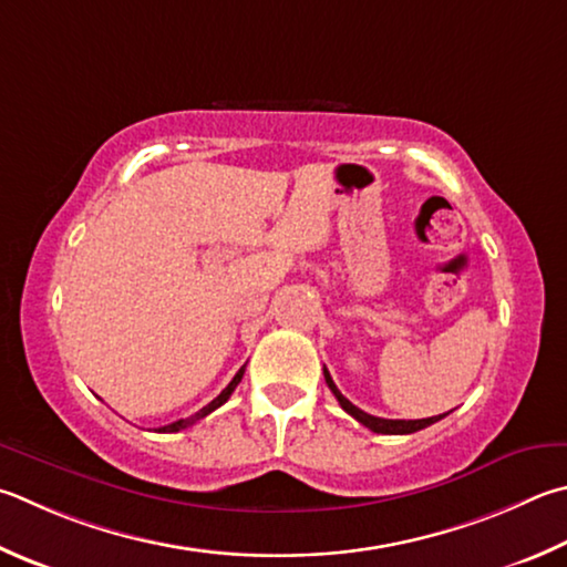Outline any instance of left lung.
I'll list each match as a JSON object with an SVG mask.
<instances>
[{"instance_id":"obj_1","label":"left lung","mask_w":567,"mask_h":567,"mask_svg":"<svg viewBox=\"0 0 567 567\" xmlns=\"http://www.w3.org/2000/svg\"><path fill=\"white\" fill-rule=\"evenodd\" d=\"M324 382H327V386L332 389V394L337 396V401H339V406H342L349 416H354L359 424L362 426H367V429H372L374 434H414V431H421V429H426V426H431V424H436L439 419H444L446 414H439V416H429V419H379V416H372V414H367V411H362L359 406H354L352 401H349L342 391L337 389V384L332 382V377H329V372H327V367H324Z\"/></svg>"}]
</instances>
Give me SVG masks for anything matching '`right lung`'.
<instances>
[{
	"label": "right lung",
	"mask_w": 567,
	"mask_h": 567,
	"mask_svg": "<svg viewBox=\"0 0 567 567\" xmlns=\"http://www.w3.org/2000/svg\"><path fill=\"white\" fill-rule=\"evenodd\" d=\"M243 374H245V367H240L238 369V374H235L233 377V382L228 384V386H225L223 391H220V394L218 396H215L213 401H210V404L208 406H203L200 411H198V414H193V416H188V419H178V421H173V424H168V426H161L158 431H161V434H176V431H181V429H188V426H193L195 424V421H200L203 416H208L210 414V411H215V409H218V406H223L225 404V401H228L230 399V394H233V391H235V386H238L240 384V379H243Z\"/></svg>",
	"instance_id": "right-lung-1"
}]
</instances>
